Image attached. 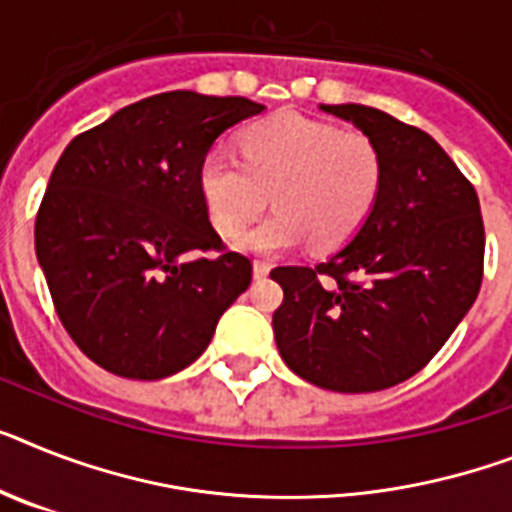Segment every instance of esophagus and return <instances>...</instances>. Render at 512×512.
<instances>
[{
  "label": "esophagus",
  "instance_id": "esophagus-1",
  "mask_svg": "<svg viewBox=\"0 0 512 512\" xmlns=\"http://www.w3.org/2000/svg\"><path fill=\"white\" fill-rule=\"evenodd\" d=\"M269 269H272V266H269V261H261V259H256L253 261V277H266V274H269Z\"/></svg>",
  "mask_w": 512,
  "mask_h": 512
}]
</instances>
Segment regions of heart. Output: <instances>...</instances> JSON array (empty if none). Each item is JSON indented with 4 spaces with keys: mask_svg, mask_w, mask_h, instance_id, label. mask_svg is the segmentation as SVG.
Instances as JSON below:
<instances>
[{
    "mask_svg": "<svg viewBox=\"0 0 512 512\" xmlns=\"http://www.w3.org/2000/svg\"><path fill=\"white\" fill-rule=\"evenodd\" d=\"M382 183V151L369 135L301 112L253 122L240 135V156L217 146L198 167L211 225L225 238L246 230L272 193L277 211L240 240L256 253L285 251L306 238L316 251L348 243L371 217Z\"/></svg>",
    "mask_w": 512,
    "mask_h": 512,
    "instance_id": "1",
    "label": "heart"
}]
</instances>
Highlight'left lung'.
<instances>
[{
  "instance_id": "obj_1",
  "label": "left lung",
  "mask_w": 512,
  "mask_h": 512,
  "mask_svg": "<svg viewBox=\"0 0 512 512\" xmlns=\"http://www.w3.org/2000/svg\"><path fill=\"white\" fill-rule=\"evenodd\" d=\"M377 143L379 201L340 251L277 266L282 361L332 392H379L424 369L453 335L484 277L479 196L424 130L363 104H322Z\"/></svg>"
}]
</instances>
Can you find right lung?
Returning <instances> with one entry per match:
<instances>
[{"label":"right lung","instance_id":"right-lung-1","mask_svg":"<svg viewBox=\"0 0 512 512\" xmlns=\"http://www.w3.org/2000/svg\"><path fill=\"white\" fill-rule=\"evenodd\" d=\"M243 96L135 101L59 156L36 214V256L67 335L101 369L164 379L196 361L251 285L248 256L211 227L198 167Z\"/></svg>","mask_w":512,"mask_h":512}]
</instances>
